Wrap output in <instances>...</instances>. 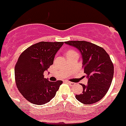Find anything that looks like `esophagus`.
Masks as SVG:
<instances>
[{"label":"esophagus","mask_w":126,"mask_h":126,"mask_svg":"<svg viewBox=\"0 0 126 126\" xmlns=\"http://www.w3.org/2000/svg\"><path fill=\"white\" fill-rule=\"evenodd\" d=\"M67 84H70V85H74V83H72V82H69V81H65Z\"/></svg>","instance_id":"1"}]
</instances>
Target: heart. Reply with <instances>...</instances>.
I'll return each mask as SVG.
<instances>
[{
    "label": "heart",
    "instance_id": "1",
    "mask_svg": "<svg viewBox=\"0 0 126 126\" xmlns=\"http://www.w3.org/2000/svg\"><path fill=\"white\" fill-rule=\"evenodd\" d=\"M74 52H74V50H69V51H67V53H66V55H69V54H71V53H74Z\"/></svg>",
    "mask_w": 126,
    "mask_h": 126
}]
</instances>
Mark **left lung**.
Masks as SVG:
<instances>
[{
    "instance_id": "8db88e82",
    "label": "left lung",
    "mask_w": 126,
    "mask_h": 126,
    "mask_svg": "<svg viewBox=\"0 0 126 126\" xmlns=\"http://www.w3.org/2000/svg\"><path fill=\"white\" fill-rule=\"evenodd\" d=\"M67 45L75 47L81 53L84 73L88 78L83 93L76 98L84 104L96 103L105 95L112 83L113 65L110 56L103 48L86 41H68Z\"/></svg>"
}]
</instances>
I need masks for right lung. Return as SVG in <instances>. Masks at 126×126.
Listing matches in <instances>:
<instances>
[{
  "mask_svg": "<svg viewBox=\"0 0 126 126\" xmlns=\"http://www.w3.org/2000/svg\"><path fill=\"white\" fill-rule=\"evenodd\" d=\"M64 42H41L30 46L20 55L15 65L16 86L33 104L43 105L55 96L62 81L52 82L43 73L52 65L57 52Z\"/></svg>",
  "mask_w": 126,
  "mask_h": 126,
  "instance_id": "1",
  "label": "right lung"
}]
</instances>
